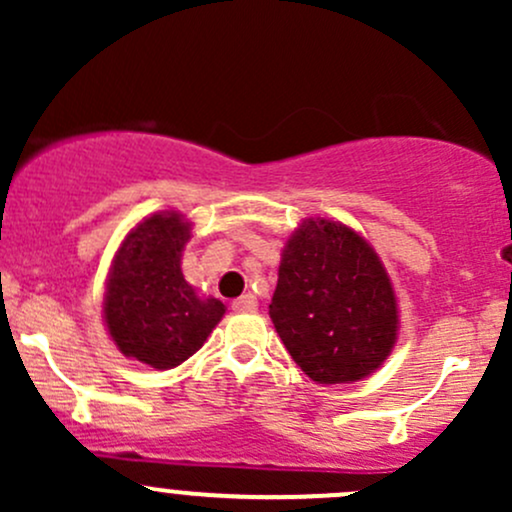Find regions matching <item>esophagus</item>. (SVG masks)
<instances>
[{"label":"esophagus","instance_id":"1","mask_svg":"<svg viewBox=\"0 0 512 512\" xmlns=\"http://www.w3.org/2000/svg\"><path fill=\"white\" fill-rule=\"evenodd\" d=\"M233 310H236V313H255L257 298L252 296V293H245V296H240L238 301H233Z\"/></svg>","mask_w":512,"mask_h":512}]
</instances>
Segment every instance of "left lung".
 <instances>
[{"label":"left lung","mask_w":512,"mask_h":512,"mask_svg":"<svg viewBox=\"0 0 512 512\" xmlns=\"http://www.w3.org/2000/svg\"><path fill=\"white\" fill-rule=\"evenodd\" d=\"M269 315L310 380L356 383L397 339V301L375 250L339 221L308 219L289 238Z\"/></svg>","instance_id":"obj_1"}]
</instances>
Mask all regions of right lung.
Masks as SVG:
<instances>
[{
	"instance_id": "right-lung-1",
	"label": "right lung",
	"mask_w": 512,
	"mask_h": 512,
	"mask_svg": "<svg viewBox=\"0 0 512 512\" xmlns=\"http://www.w3.org/2000/svg\"><path fill=\"white\" fill-rule=\"evenodd\" d=\"M190 223L161 211L132 228L117 250L105 291L108 332L125 356L168 370L180 366L226 313L221 301L202 298L180 269Z\"/></svg>"
}]
</instances>
